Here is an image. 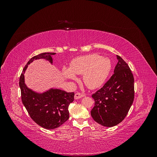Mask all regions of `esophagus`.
<instances>
[{"label":"esophagus","instance_id":"34e87169","mask_svg":"<svg viewBox=\"0 0 157 157\" xmlns=\"http://www.w3.org/2000/svg\"><path fill=\"white\" fill-rule=\"evenodd\" d=\"M85 96V95L83 94H81V93H76L75 95V99H80L82 98L83 97Z\"/></svg>","mask_w":157,"mask_h":157}]
</instances>
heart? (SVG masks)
I'll return each mask as SVG.
<instances>
[{"label":"heart","mask_w":157,"mask_h":157,"mask_svg":"<svg viewBox=\"0 0 157 157\" xmlns=\"http://www.w3.org/2000/svg\"><path fill=\"white\" fill-rule=\"evenodd\" d=\"M111 70V61L107 57L96 54L78 56L71 61L69 69L63 67L62 73L69 80L77 79L76 75H83V82L90 89L100 87Z\"/></svg>","instance_id":"b5f03b06"}]
</instances>
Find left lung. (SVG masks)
<instances>
[{
	"mask_svg": "<svg viewBox=\"0 0 157 157\" xmlns=\"http://www.w3.org/2000/svg\"><path fill=\"white\" fill-rule=\"evenodd\" d=\"M114 74L105 85L92 94L95 105L93 119L105 127L121 122L127 115L134 98V78L129 66L119 56Z\"/></svg>",
	"mask_w": 157,
	"mask_h": 157,
	"instance_id": "obj_1",
	"label": "left lung"
}]
</instances>
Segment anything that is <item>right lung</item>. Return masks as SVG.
<instances>
[{
    "mask_svg": "<svg viewBox=\"0 0 157 157\" xmlns=\"http://www.w3.org/2000/svg\"><path fill=\"white\" fill-rule=\"evenodd\" d=\"M45 52L33 57L23 69L20 78L21 100L31 118L37 124L46 129H55L69 118V105L74 100V92H67L58 88H50L44 92H37L28 88L25 82V73L28 65L34 60L43 59L52 64V55Z\"/></svg>",
    "mask_w": 157,
    "mask_h": 157,
    "instance_id": "add662e5",
    "label": "right lung"
}]
</instances>
